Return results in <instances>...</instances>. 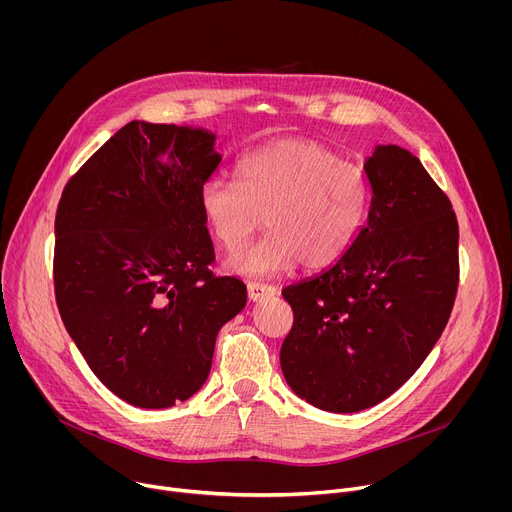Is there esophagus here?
<instances>
[{"label": "esophagus", "mask_w": 512, "mask_h": 512, "mask_svg": "<svg viewBox=\"0 0 512 512\" xmlns=\"http://www.w3.org/2000/svg\"><path fill=\"white\" fill-rule=\"evenodd\" d=\"M247 294L251 302H261L265 298H273L277 294V289L267 283H249L247 285Z\"/></svg>", "instance_id": "1"}]
</instances>
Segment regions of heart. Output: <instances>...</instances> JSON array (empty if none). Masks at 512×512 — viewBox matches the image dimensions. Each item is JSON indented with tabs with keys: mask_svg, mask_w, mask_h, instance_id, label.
Masks as SVG:
<instances>
[{
	"mask_svg": "<svg viewBox=\"0 0 512 512\" xmlns=\"http://www.w3.org/2000/svg\"><path fill=\"white\" fill-rule=\"evenodd\" d=\"M369 204L364 170L310 139L267 143L239 160L237 184L214 176L198 192L204 223L227 251L241 249L263 216L267 235L227 261L245 277L336 263L367 221Z\"/></svg>",
	"mask_w": 512,
	"mask_h": 512,
	"instance_id": "1",
	"label": "heart"
}]
</instances>
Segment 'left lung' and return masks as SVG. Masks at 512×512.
Here are the masks:
<instances>
[{
  "label": "left lung",
  "instance_id": "1",
  "mask_svg": "<svg viewBox=\"0 0 512 512\" xmlns=\"http://www.w3.org/2000/svg\"><path fill=\"white\" fill-rule=\"evenodd\" d=\"M367 223L330 267L283 287L294 326L279 352L298 397L356 413L393 395L442 336L458 291V221L450 198L399 145L364 162Z\"/></svg>",
  "mask_w": 512,
  "mask_h": 512
}]
</instances>
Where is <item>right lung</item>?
<instances>
[{
	"label": "right lung",
	"instance_id": "1",
	"mask_svg": "<svg viewBox=\"0 0 512 512\" xmlns=\"http://www.w3.org/2000/svg\"><path fill=\"white\" fill-rule=\"evenodd\" d=\"M206 129L131 121L62 190L54 291L66 332L97 379L141 409H166L206 381L216 334L247 304L214 277L198 206L223 156Z\"/></svg>",
	"mask_w": 512,
	"mask_h": 512
}]
</instances>
